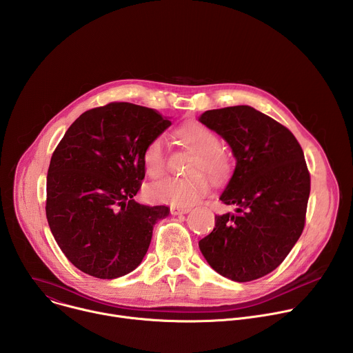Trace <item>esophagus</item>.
<instances>
[{"label": "esophagus", "instance_id": "34e87169", "mask_svg": "<svg viewBox=\"0 0 353 353\" xmlns=\"http://www.w3.org/2000/svg\"><path fill=\"white\" fill-rule=\"evenodd\" d=\"M190 211H191V208H187V207H185V208H180V207H172V208H170V214H172V215H174V216H176V215L188 214Z\"/></svg>", "mask_w": 353, "mask_h": 353}]
</instances>
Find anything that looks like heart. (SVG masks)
Here are the masks:
<instances>
[{"mask_svg":"<svg viewBox=\"0 0 353 353\" xmlns=\"http://www.w3.org/2000/svg\"><path fill=\"white\" fill-rule=\"evenodd\" d=\"M179 138L195 157L191 161L188 176L165 177L148 187L149 198L161 204L188 207L204 196L210 187L207 172L216 181L228 179L232 170V159L221 149V139L215 131L199 123H188L179 131ZM142 163L150 177H159L166 168V150L162 135L150 139L143 149Z\"/></svg>","mask_w":353,"mask_h":353,"instance_id":"1","label":"heart"}]
</instances>
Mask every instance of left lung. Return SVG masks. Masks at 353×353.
Returning <instances> with one entry per match:
<instances>
[{"mask_svg": "<svg viewBox=\"0 0 353 353\" xmlns=\"http://www.w3.org/2000/svg\"><path fill=\"white\" fill-rule=\"evenodd\" d=\"M199 121L216 131L236 158L221 195L234 212L215 216L199 250L225 278L259 279L282 264L303 232L310 195L303 149L285 125L250 106L208 110Z\"/></svg>", "mask_w": 353, "mask_h": 353, "instance_id": "1", "label": "left lung"}]
</instances>
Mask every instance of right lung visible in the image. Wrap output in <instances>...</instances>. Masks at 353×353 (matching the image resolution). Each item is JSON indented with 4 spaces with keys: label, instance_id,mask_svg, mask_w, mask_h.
Masks as SVG:
<instances>
[{
    "label": "right lung",
    "instance_id": "add662e5",
    "mask_svg": "<svg viewBox=\"0 0 353 353\" xmlns=\"http://www.w3.org/2000/svg\"><path fill=\"white\" fill-rule=\"evenodd\" d=\"M172 123L157 110L112 102L81 114L54 149L46 216L59 247L82 272L114 279L134 271L165 205L134 199L145 177L148 142Z\"/></svg>",
    "mask_w": 353,
    "mask_h": 353
}]
</instances>
